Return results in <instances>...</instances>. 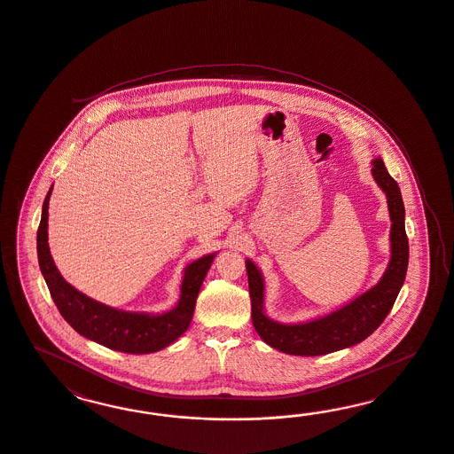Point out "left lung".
<instances>
[{"instance_id": "1", "label": "left lung", "mask_w": 454, "mask_h": 454, "mask_svg": "<svg viewBox=\"0 0 454 454\" xmlns=\"http://www.w3.org/2000/svg\"><path fill=\"white\" fill-rule=\"evenodd\" d=\"M372 178L383 190L391 218V260L381 279L353 301L325 317L306 323L283 325L264 311V278L258 266L247 260L251 296V319L262 341L294 356H321L364 341L385 321L404 283L410 247L404 230V205L398 183L391 178L381 158L372 161Z\"/></svg>"}]
</instances>
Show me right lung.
Masks as SVG:
<instances>
[{"instance_id":"1","label":"right lung","mask_w":454,"mask_h":454,"mask_svg":"<svg viewBox=\"0 0 454 454\" xmlns=\"http://www.w3.org/2000/svg\"><path fill=\"white\" fill-rule=\"evenodd\" d=\"M53 186L43 203L36 236L38 262L58 311L82 336L114 351L146 355L175 343L190 328L194 304L216 253L198 258L184 268L176 306L161 315L133 313L106 306L73 288L58 271L48 247V207Z\"/></svg>"}]
</instances>
